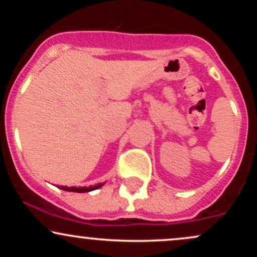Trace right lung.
Wrapping results in <instances>:
<instances>
[{
    "mask_svg": "<svg viewBox=\"0 0 257 257\" xmlns=\"http://www.w3.org/2000/svg\"><path fill=\"white\" fill-rule=\"evenodd\" d=\"M101 184L95 185V186H90V187H67V186H60L59 188L64 191H70V192H78V193H84V192H89V191L96 190V188L101 187Z\"/></svg>",
    "mask_w": 257,
    "mask_h": 257,
    "instance_id": "right-lung-1",
    "label": "right lung"
}]
</instances>
